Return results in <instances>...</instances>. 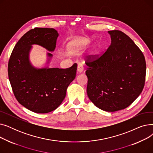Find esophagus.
<instances>
[{
	"mask_svg": "<svg viewBox=\"0 0 153 153\" xmlns=\"http://www.w3.org/2000/svg\"><path fill=\"white\" fill-rule=\"evenodd\" d=\"M83 70H84V68H83L82 64H79L78 66H77V74L82 73V72H83Z\"/></svg>",
	"mask_w": 153,
	"mask_h": 153,
	"instance_id": "1",
	"label": "esophagus"
}]
</instances>
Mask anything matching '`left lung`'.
Segmentation results:
<instances>
[{
    "mask_svg": "<svg viewBox=\"0 0 153 153\" xmlns=\"http://www.w3.org/2000/svg\"><path fill=\"white\" fill-rule=\"evenodd\" d=\"M111 44L100 57L86 62L87 94L99 108L109 112L128 107L141 93L146 77L144 56L119 30L108 31Z\"/></svg>",
    "mask_w": 153,
    "mask_h": 153,
    "instance_id": "obj_1",
    "label": "left lung"
}]
</instances>
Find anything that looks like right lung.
Masks as SVG:
<instances>
[{
  "instance_id": "1",
  "label": "right lung",
  "mask_w": 153,
  "mask_h": 153,
  "mask_svg": "<svg viewBox=\"0 0 153 153\" xmlns=\"http://www.w3.org/2000/svg\"><path fill=\"white\" fill-rule=\"evenodd\" d=\"M59 36L54 28H35L28 31L15 45L8 64V74L15 98L22 105L37 114L57 108L66 95L68 87L76 77L77 64L71 68H36L30 61L32 45L54 51ZM46 64L53 54L47 53Z\"/></svg>"
}]
</instances>
